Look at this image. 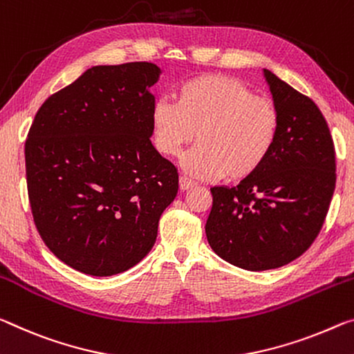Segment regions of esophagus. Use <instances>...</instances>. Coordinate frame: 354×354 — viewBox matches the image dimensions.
Here are the masks:
<instances>
[{"label":"esophagus","instance_id":"34e87169","mask_svg":"<svg viewBox=\"0 0 354 354\" xmlns=\"http://www.w3.org/2000/svg\"><path fill=\"white\" fill-rule=\"evenodd\" d=\"M195 184H197V183L192 181V179L187 178V176H181V178H179V187H181V190H187V189H190V187H194Z\"/></svg>","mask_w":354,"mask_h":354}]
</instances>
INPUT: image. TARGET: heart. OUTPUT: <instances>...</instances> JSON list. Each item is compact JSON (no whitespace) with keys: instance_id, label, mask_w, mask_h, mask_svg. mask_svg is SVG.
Wrapping results in <instances>:
<instances>
[{"instance_id":"heart-1","label":"heart","mask_w":354,"mask_h":354,"mask_svg":"<svg viewBox=\"0 0 354 354\" xmlns=\"http://www.w3.org/2000/svg\"><path fill=\"white\" fill-rule=\"evenodd\" d=\"M279 132L276 104L227 75L190 78L178 86L175 104L159 99L151 109L153 143L162 156L179 157L197 133L184 168L198 179L252 176L272 154Z\"/></svg>"}]
</instances>
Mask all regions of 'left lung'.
<instances>
[{
    "instance_id": "8db88e82",
    "label": "left lung",
    "mask_w": 354,
    "mask_h": 354,
    "mask_svg": "<svg viewBox=\"0 0 354 354\" xmlns=\"http://www.w3.org/2000/svg\"><path fill=\"white\" fill-rule=\"evenodd\" d=\"M280 132L260 170L234 187H211L206 221L211 249L248 271L276 269L310 248L335 187L328 122L310 97L265 69Z\"/></svg>"
}]
</instances>
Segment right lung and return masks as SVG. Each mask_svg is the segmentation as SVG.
<instances>
[{"label":"right lung","mask_w":354,"mask_h":354,"mask_svg":"<svg viewBox=\"0 0 354 354\" xmlns=\"http://www.w3.org/2000/svg\"><path fill=\"white\" fill-rule=\"evenodd\" d=\"M153 63L94 66L37 110L25 143L28 198L47 248L89 276L153 249L178 194L176 167L151 143Z\"/></svg>","instance_id":"1"}]
</instances>
